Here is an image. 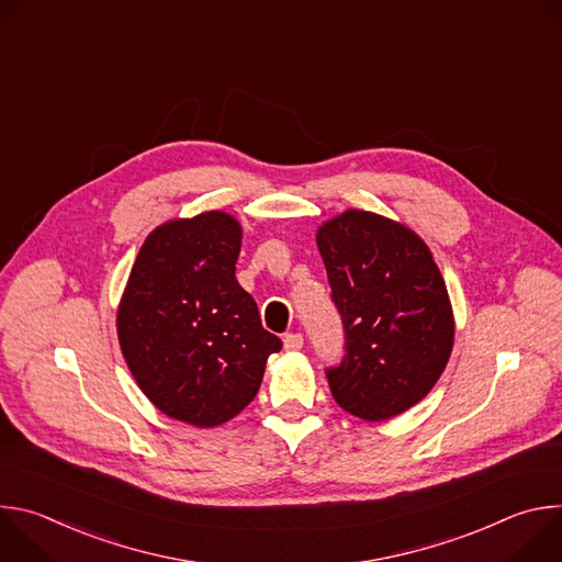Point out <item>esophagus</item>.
Here are the masks:
<instances>
[{"mask_svg": "<svg viewBox=\"0 0 562 562\" xmlns=\"http://www.w3.org/2000/svg\"><path fill=\"white\" fill-rule=\"evenodd\" d=\"M302 345H304L302 334H286V336H284V349H286V351H300Z\"/></svg>", "mask_w": 562, "mask_h": 562, "instance_id": "esophagus-1", "label": "esophagus"}]
</instances>
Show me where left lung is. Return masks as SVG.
<instances>
[{
	"label": "left lung",
	"mask_w": 562,
	"mask_h": 562,
	"mask_svg": "<svg viewBox=\"0 0 562 562\" xmlns=\"http://www.w3.org/2000/svg\"><path fill=\"white\" fill-rule=\"evenodd\" d=\"M347 356L329 369L336 403L367 423L405 414L440 380L456 336L445 278L407 224L349 209L317 228Z\"/></svg>",
	"instance_id": "obj_1"
}]
</instances>
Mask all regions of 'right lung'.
I'll return each mask as SVG.
<instances>
[{"label": "right lung", "instance_id": "1", "mask_svg": "<svg viewBox=\"0 0 562 562\" xmlns=\"http://www.w3.org/2000/svg\"><path fill=\"white\" fill-rule=\"evenodd\" d=\"M243 226L224 211L176 217L148 233L117 306L122 356L150 403L209 429L256 397L278 336L237 284Z\"/></svg>", "mask_w": 562, "mask_h": 562}]
</instances>
